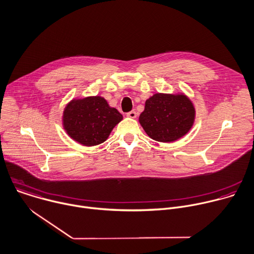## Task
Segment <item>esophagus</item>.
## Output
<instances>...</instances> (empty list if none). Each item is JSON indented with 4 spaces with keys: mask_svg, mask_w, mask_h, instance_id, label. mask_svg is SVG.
Returning a JSON list of instances; mask_svg holds the SVG:
<instances>
[{
    "mask_svg": "<svg viewBox=\"0 0 254 254\" xmlns=\"http://www.w3.org/2000/svg\"><path fill=\"white\" fill-rule=\"evenodd\" d=\"M126 115H127V117H129V118H136L137 113H136L135 111H130V112H128Z\"/></svg>",
    "mask_w": 254,
    "mask_h": 254,
    "instance_id": "obj_1",
    "label": "esophagus"
}]
</instances>
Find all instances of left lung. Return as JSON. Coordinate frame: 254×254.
<instances>
[{"label":"left lung","instance_id":"1","mask_svg":"<svg viewBox=\"0 0 254 254\" xmlns=\"http://www.w3.org/2000/svg\"><path fill=\"white\" fill-rule=\"evenodd\" d=\"M195 111L185 95L155 94L145 102L139 122L147 135L159 142H171L192 127Z\"/></svg>","mask_w":254,"mask_h":254}]
</instances>
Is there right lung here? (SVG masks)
Here are the masks:
<instances>
[{
    "instance_id": "1",
    "label": "right lung",
    "mask_w": 254,
    "mask_h": 254,
    "mask_svg": "<svg viewBox=\"0 0 254 254\" xmlns=\"http://www.w3.org/2000/svg\"><path fill=\"white\" fill-rule=\"evenodd\" d=\"M123 119L115 108L99 96L72 100L63 115L64 128L71 138L85 145L103 143Z\"/></svg>"
}]
</instances>
